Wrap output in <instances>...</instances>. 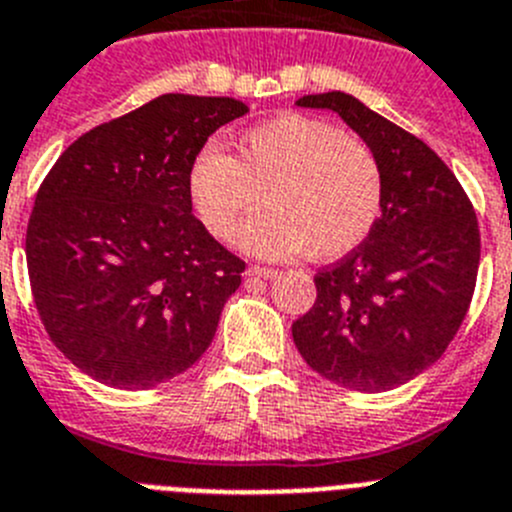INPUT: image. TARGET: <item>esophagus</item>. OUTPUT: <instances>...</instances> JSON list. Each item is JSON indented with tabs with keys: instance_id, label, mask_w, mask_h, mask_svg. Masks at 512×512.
<instances>
[{
	"instance_id": "34e87169",
	"label": "esophagus",
	"mask_w": 512,
	"mask_h": 512,
	"mask_svg": "<svg viewBox=\"0 0 512 512\" xmlns=\"http://www.w3.org/2000/svg\"><path fill=\"white\" fill-rule=\"evenodd\" d=\"M247 275L250 278H260V280H270L278 275V270H273V267H262V265H252L250 270H247Z\"/></svg>"
}]
</instances>
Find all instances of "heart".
I'll use <instances>...</instances> for the list:
<instances>
[{"instance_id": "obj_1", "label": "heart", "mask_w": 512, "mask_h": 512, "mask_svg": "<svg viewBox=\"0 0 512 512\" xmlns=\"http://www.w3.org/2000/svg\"><path fill=\"white\" fill-rule=\"evenodd\" d=\"M263 193L260 194L259 191ZM186 196L201 227L260 257L308 252L334 260L365 242L382 209V173L370 147L306 114H280L237 140V155L209 142L186 170Z\"/></svg>"}]
</instances>
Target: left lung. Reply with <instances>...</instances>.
Segmentation results:
<instances>
[{
	"instance_id": "8db88e82",
	"label": "left lung",
	"mask_w": 512,
	"mask_h": 512,
	"mask_svg": "<svg viewBox=\"0 0 512 512\" xmlns=\"http://www.w3.org/2000/svg\"><path fill=\"white\" fill-rule=\"evenodd\" d=\"M298 107L331 109L382 173V214L362 245L316 273V301L293 321L306 365L359 393L421 375L457 336L480 267L477 214L457 176L416 135L342 91Z\"/></svg>"
}]
</instances>
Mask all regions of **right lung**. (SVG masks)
<instances>
[{
    "instance_id": "add662e5",
    "label": "right lung",
    "mask_w": 512,
    "mask_h": 512,
    "mask_svg": "<svg viewBox=\"0 0 512 512\" xmlns=\"http://www.w3.org/2000/svg\"><path fill=\"white\" fill-rule=\"evenodd\" d=\"M229 96L163 94L78 137L40 183L25 252L53 344L109 388L147 390L209 349L245 260L219 245L186 196L188 163Z\"/></svg>"
}]
</instances>
